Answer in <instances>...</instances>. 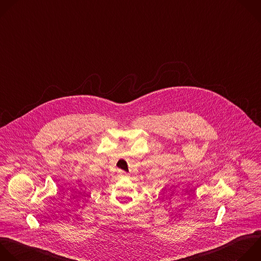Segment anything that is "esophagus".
Returning <instances> with one entry per match:
<instances>
[{
	"label": "esophagus",
	"instance_id": "1",
	"mask_svg": "<svg viewBox=\"0 0 261 261\" xmlns=\"http://www.w3.org/2000/svg\"><path fill=\"white\" fill-rule=\"evenodd\" d=\"M119 174H120L122 177H128V176H129L128 173L125 172V171H119Z\"/></svg>",
	"mask_w": 261,
	"mask_h": 261
}]
</instances>
